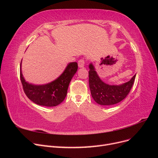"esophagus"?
Wrapping results in <instances>:
<instances>
[{"label": "esophagus", "mask_w": 158, "mask_h": 158, "mask_svg": "<svg viewBox=\"0 0 158 158\" xmlns=\"http://www.w3.org/2000/svg\"><path fill=\"white\" fill-rule=\"evenodd\" d=\"M84 64H85V62L84 59H80L78 61V67L79 68H83L84 66Z\"/></svg>", "instance_id": "34e87169"}]
</instances>
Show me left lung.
Segmentation results:
<instances>
[{"instance_id":"obj_1","label":"left lung","mask_w":158,"mask_h":158,"mask_svg":"<svg viewBox=\"0 0 158 158\" xmlns=\"http://www.w3.org/2000/svg\"><path fill=\"white\" fill-rule=\"evenodd\" d=\"M89 85L94 101L102 106H112L125 99L132 88L136 74L127 82L110 85L103 82L92 63L89 64Z\"/></svg>"}]
</instances>
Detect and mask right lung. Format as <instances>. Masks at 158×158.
<instances>
[{
  "label": "right lung",
  "mask_w": 158,
  "mask_h": 158,
  "mask_svg": "<svg viewBox=\"0 0 158 158\" xmlns=\"http://www.w3.org/2000/svg\"><path fill=\"white\" fill-rule=\"evenodd\" d=\"M77 70V63H70L66 66L63 73L55 80L45 84L36 85L26 82L23 78L21 61L20 80L23 91L31 101L39 106H56L65 99L69 84Z\"/></svg>",
  "instance_id": "add662e5"
}]
</instances>
